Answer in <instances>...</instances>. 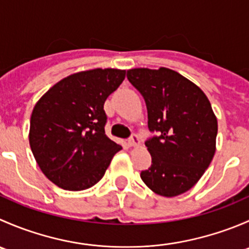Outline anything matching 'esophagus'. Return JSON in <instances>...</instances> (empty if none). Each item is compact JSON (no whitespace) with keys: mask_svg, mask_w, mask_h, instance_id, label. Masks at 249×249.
<instances>
[{"mask_svg":"<svg viewBox=\"0 0 249 249\" xmlns=\"http://www.w3.org/2000/svg\"><path fill=\"white\" fill-rule=\"evenodd\" d=\"M140 143L141 141L139 139V136L135 134H132V136L127 140V144H129L130 147H136V145H140Z\"/></svg>","mask_w":249,"mask_h":249,"instance_id":"esophagus-1","label":"esophagus"}]
</instances>
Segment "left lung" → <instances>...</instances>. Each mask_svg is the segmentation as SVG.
<instances>
[{
  "instance_id": "obj_1",
  "label": "left lung",
  "mask_w": 249,
  "mask_h": 249,
  "mask_svg": "<svg viewBox=\"0 0 249 249\" xmlns=\"http://www.w3.org/2000/svg\"><path fill=\"white\" fill-rule=\"evenodd\" d=\"M129 82L141 92L148 127L158 136L145 141L152 165L141 172L150 190L173 197L192 189L215 153L218 123L205 92L173 70L132 69Z\"/></svg>"
}]
</instances>
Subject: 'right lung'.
Here are the masks:
<instances>
[{
    "mask_svg": "<svg viewBox=\"0 0 249 249\" xmlns=\"http://www.w3.org/2000/svg\"><path fill=\"white\" fill-rule=\"evenodd\" d=\"M125 70L95 69L64 78L35 105L29 141L39 169L65 190L96 184L122 149L106 136L104 105Z\"/></svg>",
    "mask_w": 249,
    "mask_h": 249,
    "instance_id": "obj_1",
    "label": "right lung"
}]
</instances>
